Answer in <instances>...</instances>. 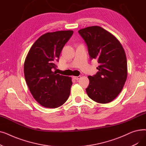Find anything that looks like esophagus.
<instances>
[{
	"instance_id": "34e87169",
	"label": "esophagus",
	"mask_w": 146,
	"mask_h": 146,
	"mask_svg": "<svg viewBox=\"0 0 146 146\" xmlns=\"http://www.w3.org/2000/svg\"><path fill=\"white\" fill-rule=\"evenodd\" d=\"M73 78L75 80H78L80 78V76H73Z\"/></svg>"
}]
</instances>
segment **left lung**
I'll return each instance as SVG.
<instances>
[{
  "label": "left lung",
  "instance_id": "1",
  "mask_svg": "<svg viewBox=\"0 0 146 146\" xmlns=\"http://www.w3.org/2000/svg\"><path fill=\"white\" fill-rule=\"evenodd\" d=\"M78 33L85 40L91 60L97 59L98 72L89 76L88 96L100 104L111 102L124 87L127 77L125 51L119 41L99 26L89 27Z\"/></svg>",
  "mask_w": 146,
  "mask_h": 146
}]
</instances>
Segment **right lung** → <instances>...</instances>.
I'll return each instance as SVG.
<instances>
[{"label":"right lung","instance_id":"add662e5","mask_svg":"<svg viewBox=\"0 0 146 146\" xmlns=\"http://www.w3.org/2000/svg\"><path fill=\"white\" fill-rule=\"evenodd\" d=\"M73 34V31H60L41 35L25 58L27 85L34 98L45 108H58L70 96L71 78L57 74L54 70L61 51Z\"/></svg>","mask_w":146,"mask_h":146}]
</instances>
